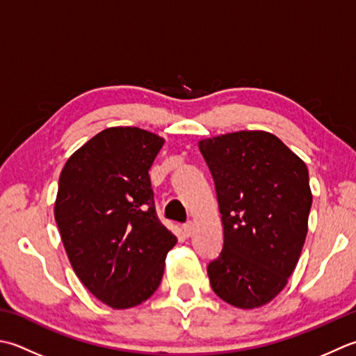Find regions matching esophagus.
Segmentation results:
<instances>
[{"label":"esophagus","instance_id":"1","mask_svg":"<svg viewBox=\"0 0 356 356\" xmlns=\"http://www.w3.org/2000/svg\"><path fill=\"white\" fill-rule=\"evenodd\" d=\"M182 229H184V234H185V236H191V234H193V232H194V225H193V222H186V224H184Z\"/></svg>","mask_w":356,"mask_h":356}]
</instances>
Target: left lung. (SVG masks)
<instances>
[{
    "mask_svg": "<svg viewBox=\"0 0 356 356\" xmlns=\"http://www.w3.org/2000/svg\"><path fill=\"white\" fill-rule=\"evenodd\" d=\"M214 180L224 247L208 264L216 295L238 309L266 305L287 285L309 228L307 166L266 131L199 142Z\"/></svg>",
    "mask_w": 356,
    "mask_h": 356,
    "instance_id": "1",
    "label": "left lung"
}]
</instances>
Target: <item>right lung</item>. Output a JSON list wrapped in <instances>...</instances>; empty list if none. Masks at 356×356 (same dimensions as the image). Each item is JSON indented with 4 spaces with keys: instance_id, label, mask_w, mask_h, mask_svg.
<instances>
[{
    "instance_id": "1",
    "label": "right lung",
    "mask_w": 356,
    "mask_h": 356,
    "mask_svg": "<svg viewBox=\"0 0 356 356\" xmlns=\"http://www.w3.org/2000/svg\"><path fill=\"white\" fill-rule=\"evenodd\" d=\"M165 140L136 127L94 136L67 159L55 220L83 285L113 309L146 301L177 238L159 220L149 168Z\"/></svg>"
}]
</instances>
